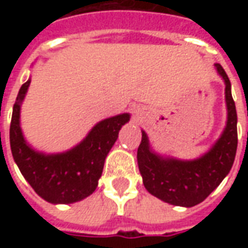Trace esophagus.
Instances as JSON below:
<instances>
[{"label": "esophagus", "mask_w": 248, "mask_h": 248, "mask_svg": "<svg viewBox=\"0 0 248 248\" xmlns=\"http://www.w3.org/2000/svg\"><path fill=\"white\" fill-rule=\"evenodd\" d=\"M133 113H134L135 117H140V114H142V108H134V110H133Z\"/></svg>", "instance_id": "obj_1"}]
</instances>
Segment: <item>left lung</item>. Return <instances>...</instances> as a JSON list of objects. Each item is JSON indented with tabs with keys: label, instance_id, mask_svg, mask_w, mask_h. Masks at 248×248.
Listing matches in <instances>:
<instances>
[{
	"label": "left lung",
	"instance_id": "left-lung-1",
	"mask_svg": "<svg viewBox=\"0 0 248 248\" xmlns=\"http://www.w3.org/2000/svg\"><path fill=\"white\" fill-rule=\"evenodd\" d=\"M215 69L226 85L227 121L220 137L207 153L190 161L163 156L151 149L149 137L142 130L137 159L143 185L151 195L174 206L192 207L203 202L220 185L234 163L238 146L236 108L229 77L219 63H215Z\"/></svg>",
	"mask_w": 248,
	"mask_h": 248
}]
</instances>
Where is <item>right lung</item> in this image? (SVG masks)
I'll use <instances>...</instances> for the list:
<instances>
[{
	"label": "right lung",
	"mask_w": 248,
	"mask_h": 248,
	"mask_svg": "<svg viewBox=\"0 0 248 248\" xmlns=\"http://www.w3.org/2000/svg\"><path fill=\"white\" fill-rule=\"evenodd\" d=\"M30 78L21 86L13 106L10 124V149L14 162L30 186L46 202L69 204L92 195L102 175L103 163L130 114L114 115L98 122L83 140L63 153L46 154L26 142L21 129V105Z\"/></svg>",
	"instance_id": "add662e5"
}]
</instances>
